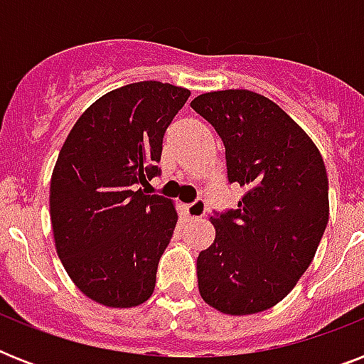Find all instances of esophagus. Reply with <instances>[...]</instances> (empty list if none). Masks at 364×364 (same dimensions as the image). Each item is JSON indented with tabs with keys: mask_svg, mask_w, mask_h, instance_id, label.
<instances>
[{
	"mask_svg": "<svg viewBox=\"0 0 364 364\" xmlns=\"http://www.w3.org/2000/svg\"><path fill=\"white\" fill-rule=\"evenodd\" d=\"M187 215L193 217V219H198V217H204L208 213V204H205L204 198H196L193 204H188L187 208Z\"/></svg>",
	"mask_w": 364,
	"mask_h": 364,
	"instance_id": "34e87169",
	"label": "esophagus"
}]
</instances>
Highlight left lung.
Masks as SVG:
<instances>
[{"mask_svg": "<svg viewBox=\"0 0 364 364\" xmlns=\"http://www.w3.org/2000/svg\"><path fill=\"white\" fill-rule=\"evenodd\" d=\"M225 145L228 183L245 194L211 217L215 240L196 260L202 299L230 316L285 299L314 260L328 223V179L317 147L272 100L219 90L191 102Z\"/></svg>", "mask_w": 364, "mask_h": 364, "instance_id": "8db88e82", "label": "left lung"}]
</instances>
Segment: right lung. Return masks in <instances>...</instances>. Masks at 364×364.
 I'll return each mask as SVG.
<instances>
[{
    "label": "right lung",
    "mask_w": 364,
    "mask_h": 364,
    "mask_svg": "<svg viewBox=\"0 0 364 364\" xmlns=\"http://www.w3.org/2000/svg\"><path fill=\"white\" fill-rule=\"evenodd\" d=\"M188 96L160 81L111 90L60 151L50 179L54 243L73 283L100 304L132 308L153 294L177 211L139 185L160 176L162 139Z\"/></svg>",
    "instance_id": "right-lung-1"
}]
</instances>
